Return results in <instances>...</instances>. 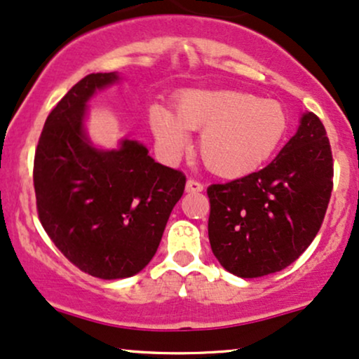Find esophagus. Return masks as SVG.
Masks as SVG:
<instances>
[{
	"label": "esophagus",
	"instance_id": "1",
	"mask_svg": "<svg viewBox=\"0 0 359 359\" xmlns=\"http://www.w3.org/2000/svg\"><path fill=\"white\" fill-rule=\"evenodd\" d=\"M185 191L192 192V194L202 192V191H204V184L198 182V180H196V179H189L187 185H185Z\"/></svg>",
	"mask_w": 359,
	"mask_h": 359
}]
</instances>
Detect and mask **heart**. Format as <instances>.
<instances>
[{
  "mask_svg": "<svg viewBox=\"0 0 359 359\" xmlns=\"http://www.w3.org/2000/svg\"><path fill=\"white\" fill-rule=\"evenodd\" d=\"M150 123L168 152L184 149L189 130H202V161L210 172L229 179L257 170L287 130L286 111L278 102L239 90H185L177 97L175 111L154 105Z\"/></svg>",
  "mask_w": 359,
  "mask_h": 359,
  "instance_id": "b5f03b06",
  "label": "heart"
}]
</instances>
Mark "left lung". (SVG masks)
I'll return each mask as SVG.
<instances>
[{"label":"left lung","mask_w":359,"mask_h":359,"mask_svg":"<svg viewBox=\"0 0 359 359\" xmlns=\"http://www.w3.org/2000/svg\"><path fill=\"white\" fill-rule=\"evenodd\" d=\"M332 175L325 125L308 111L269 165L209 185V241L224 269L261 278L292 264L325 221Z\"/></svg>","instance_id":"obj_1"}]
</instances>
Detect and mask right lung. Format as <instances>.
<instances>
[{
  "label": "right lung",
  "instance_id": "right-lung-1",
  "mask_svg": "<svg viewBox=\"0 0 359 359\" xmlns=\"http://www.w3.org/2000/svg\"><path fill=\"white\" fill-rule=\"evenodd\" d=\"M118 80L90 73L50 111L33 163L36 210L60 252L100 279L130 278L149 264L185 189L184 172L157 163L135 140L93 149L83 135L86 102Z\"/></svg>",
  "mask_w": 359,
  "mask_h": 359
}]
</instances>
